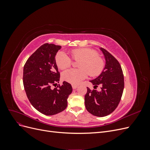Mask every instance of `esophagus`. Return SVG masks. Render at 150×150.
Returning a JSON list of instances; mask_svg holds the SVG:
<instances>
[{
    "instance_id": "34e87169",
    "label": "esophagus",
    "mask_w": 150,
    "mask_h": 150,
    "mask_svg": "<svg viewBox=\"0 0 150 150\" xmlns=\"http://www.w3.org/2000/svg\"><path fill=\"white\" fill-rule=\"evenodd\" d=\"M72 89H76L78 87V85H75V84H72Z\"/></svg>"
}]
</instances>
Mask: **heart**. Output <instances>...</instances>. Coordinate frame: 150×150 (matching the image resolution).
I'll return each mask as SVG.
<instances>
[{"label":"heart","mask_w":150,"mask_h":150,"mask_svg":"<svg viewBox=\"0 0 150 150\" xmlns=\"http://www.w3.org/2000/svg\"><path fill=\"white\" fill-rule=\"evenodd\" d=\"M72 58L78 61L79 69H70L62 72V79L72 84H78L87 78L88 74L92 77L99 76L103 72L104 62L98 56L96 51L90 48H79L72 49L71 51ZM57 67L65 69L72 64L71 59L63 51L58 52L55 57Z\"/></svg>","instance_id":"b5f03b06"}]
</instances>
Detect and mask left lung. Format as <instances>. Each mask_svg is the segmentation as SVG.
<instances>
[{"label": "left lung", "mask_w": 150, "mask_h": 150, "mask_svg": "<svg viewBox=\"0 0 150 150\" xmlns=\"http://www.w3.org/2000/svg\"><path fill=\"white\" fill-rule=\"evenodd\" d=\"M106 60L103 72L90 82L96 89L101 86V91L87 88L84 96L86 110L94 116L104 117L111 114L118 106L124 89V76L121 65L116 59L106 49L100 48Z\"/></svg>", "instance_id": "1"}]
</instances>
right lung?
I'll return each mask as SVG.
<instances>
[{
    "mask_svg": "<svg viewBox=\"0 0 150 150\" xmlns=\"http://www.w3.org/2000/svg\"><path fill=\"white\" fill-rule=\"evenodd\" d=\"M61 47L53 44L42 45L24 66L23 84L27 96L35 109L47 116L64 111L72 91L71 85L66 81L54 89L51 88L60 79L55 57Z\"/></svg>",
    "mask_w": 150,
    "mask_h": 150,
    "instance_id": "obj_1",
    "label": "right lung"
}]
</instances>
